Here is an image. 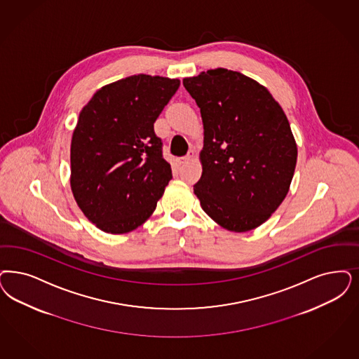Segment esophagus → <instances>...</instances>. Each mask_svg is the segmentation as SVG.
<instances>
[{"label":"esophagus","instance_id":"34e87169","mask_svg":"<svg viewBox=\"0 0 359 359\" xmlns=\"http://www.w3.org/2000/svg\"><path fill=\"white\" fill-rule=\"evenodd\" d=\"M194 156H195L194 151H189V152L187 154L186 156H183V158H180V159H179V163H180V164H186L188 161H192V159H194Z\"/></svg>","mask_w":359,"mask_h":359}]
</instances>
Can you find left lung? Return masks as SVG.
<instances>
[{
  "mask_svg": "<svg viewBox=\"0 0 359 359\" xmlns=\"http://www.w3.org/2000/svg\"><path fill=\"white\" fill-rule=\"evenodd\" d=\"M183 85L204 124L203 173L194 186L201 208L232 232L260 226L284 201L296 168L281 106L256 81L222 67Z\"/></svg>",
  "mask_w": 359,
  "mask_h": 359,
  "instance_id": "1",
  "label": "left lung"
}]
</instances>
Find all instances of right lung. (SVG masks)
Masks as SVG:
<instances>
[{
  "label": "right lung",
  "mask_w": 359,
  "mask_h": 359,
  "mask_svg": "<svg viewBox=\"0 0 359 359\" xmlns=\"http://www.w3.org/2000/svg\"><path fill=\"white\" fill-rule=\"evenodd\" d=\"M179 79L137 74L102 87L72 137V191L87 219L107 233L144 223L172 179L154 123Z\"/></svg>",
  "instance_id": "1"
}]
</instances>
